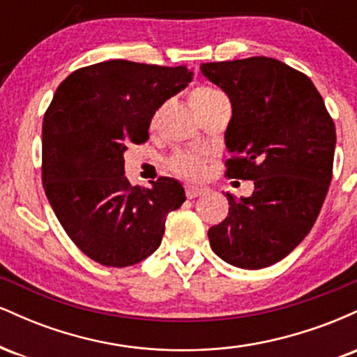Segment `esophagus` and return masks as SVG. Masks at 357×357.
Here are the masks:
<instances>
[{"label":"esophagus","instance_id":"obj_1","mask_svg":"<svg viewBox=\"0 0 357 357\" xmlns=\"http://www.w3.org/2000/svg\"><path fill=\"white\" fill-rule=\"evenodd\" d=\"M204 191L206 190H204V188H199V186H186V196L190 199L198 198V196H202Z\"/></svg>","mask_w":357,"mask_h":357}]
</instances>
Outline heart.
<instances>
[{
  "instance_id": "heart-1",
  "label": "heart",
  "mask_w": 357,
  "mask_h": 357,
  "mask_svg": "<svg viewBox=\"0 0 357 357\" xmlns=\"http://www.w3.org/2000/svg\"><path fill=\"white\" fill-rule=\"evenodd\" d=\"M223 93L218 89L208 87V85H199V87L192 89L190 93V100L192 109L196 112H203L204 109L210 107L216 100L223 99ZM171 169L176 174L186 179H199L204 173V158L198 153H190V151H181L176 153L169 161Z\"/></svg>"
}]
</instances>
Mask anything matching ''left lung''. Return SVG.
Segmentation results:
<instances>
[{
	"label": "left lung",
	"mask_w": 357,
	"mask_h": 357,
	"mask_svg": "<svg viewBox=\"0 0 357 357\" xmlns=\"http://www.w3.org/2000/svg\"><path fill=\"white\" fill-rule=\"evenodd\" d=\"M202 73L231 102L227 176L255 184L248 198L227 192L230 210L208 230L210 245L233 267H270L317 220L333 179L334 122L312 80L284 61H213Z\"/></svg>",
	"instance_id": "obj_1"
}]
</instances>
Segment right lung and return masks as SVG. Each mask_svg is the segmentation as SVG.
<instances>
[{
    "label": "right lung",
    "instance_id": "add662e5",
    "mask_svg": "<svg viewBox=\"0 0 357 357\" xmlns=\"http://www.w3.org/2000/svg\"><path fill=\"white\" fill-rule=\"evenodd\" d=\"M191 79L186 65L109 60L56 89L43 117V190L70 240L97 264L122 268L153 255L167 213L186 199L173 178L130 186L124 153L149 139L155 110Z\"/></svg>",
    "mask_w": 357,
    "mask_h": 357
}]
</instances>
